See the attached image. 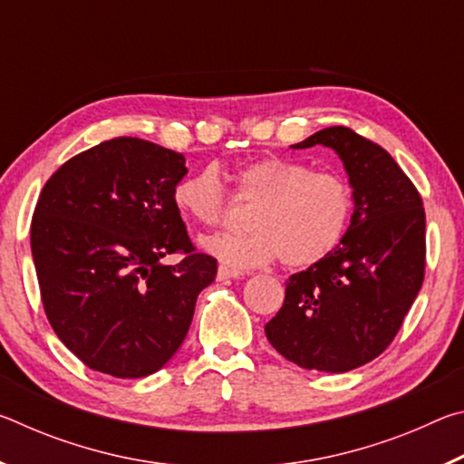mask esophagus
<instances>
[{
	"label": "esophagus",
	"mask_w": 464,
	"mask_h": 464,
	"mask_svg": "<svg viewBox=\"0 0 464 464\" xmlns=\"http://www.w3.org/2000/svg\"><path fill=\"white\" fill-rule=\"evenodd\" d=\"M218 280H227V278H239L243 276V272L239 270H233V268H227V266H218V272H217Z\"/></svg>",
	"instance_id": "obj_1"
}]
</instances>
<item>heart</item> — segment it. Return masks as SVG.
<instances>
[{
	"label": "heart",
	"mask_w": 464,
	"mask_h": 464,
	"mask_svg": "<svg viewBox=\"0 0 464 464\" xmlns=\"http://www.w3.org/2000/svg\"><path fill=\"white\" fill-rule=\"evenodd\" d=\"M233 200L251 207L249 233L215 235L210 254L233 268H254L278 257L285 268H309L343 241L354 217V190L334 171L270 155L247 161L233 176ZM171 200L179 215L218 227L229 215V192L215 168L179 178Z\"/></svg>",
	"instance_id": "1"
}]
</instances>
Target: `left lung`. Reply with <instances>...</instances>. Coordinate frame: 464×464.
Wrapping results in <instances>:
<instances>
[{
  "label": "left lung",
  "instance_id": "1",
  "mask_svg": "<svg viewBox=\"0 0 464 464\" xmlns=\"http://www.w3.org/2000/svg\"><path fill=\"white\" fill-rule=\"evenodd\" d=\"M332 147L354 188V217L325 260L286 280L266 324L268 342L307 371L348 372L389 348L426 274V210L397 161L348 127L315 132L295 149Z\"/></svg>",
  "mask_w": 464,
  "mask_h": 464
}]
</instances>
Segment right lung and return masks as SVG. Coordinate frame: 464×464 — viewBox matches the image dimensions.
Returning a JSON list of instances; mask_svg holds the SVG:
<instances>
[{
    "label": "right lung",
    "mask_w": 464,
    "mask_h": 464,
    "mask_svg": "<svg viewBox=\"0 0 464 464\" xmlns=\"http://www.w3.org/2000/svg\"><path fill=\"white\" fill-rule=\"evenodd\" d=\"M184 163L151 140L116 137L63 163L38 196L30 247L43 307L92 371H160L217 276V260L196 251L171 200ZM171 253L183 260L166 266Z\"/></svg>",
    "instance_id": "obj_1"
}]
</instances>
